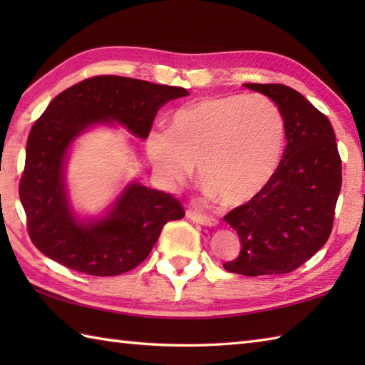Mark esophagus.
<instances>
[{
  "instance_id": "34e87169",
  "label": "esophagus",
  "mask_w": 365,
  "mask_h": 365,
  "mask_svg": "<svg viewBox=\"0 0 365 365\" xmlns=\"http://www.w3.org/2000/svg\"><path fill=\"white\" fill-rule=\"evenodd\" d=\"M187 218H190L195 222L202 224V226H216V224H218V220H216L215 216L196 212V210H192V208H188L187 210Z\"/></svg>"
}]
</instances>
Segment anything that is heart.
Segmentation results:
<instances>
[{
	"label": "heart",
	"instance_id": "1",
	"mask_svg": "<svg viewBox=\"0 0 365 365\" xmlns=\"http://www.w3.org/2000/svg\"><path fill=\"white\" fill-rule=\"evenodd\" d=\"M284 138V118L273 100L221 96L177 110L169 128H152L145 152L168 188L187 182L197 163L208 191L224 204L242 205L259 196L276 174Z\"/></svg>",
	"mask_w": 365,
	"mask_h": 365
}]
</instances>
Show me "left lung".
Returning <instances> with one entry per match:
<instances>
[{"label":"left lung","mask_w":365,"mask_h":365,"mask_svg":"<svg viewBox=\"0 0 365 365\" xmlns=\"http://www.w3.org/2000/svg\"><path fill=\"white\" fill-rule=\"evenodd\" d=\"M282 113L287 145L276 174L259 196L224 220L242 240L224 263L243 276L292 273L328 242L342 187V160L329 119L285 84L246 83Z\"/></svg>","instance_id":"1"}]
</instances>
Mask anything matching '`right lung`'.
I'll return each mask as SVG.
<instances>
[{"instance_id": "obj_1", "label": "right lung", "mask_w": 365, "mask_h": 365, "mask_svg": "<svg viewBox=\"0 0 365 365\" xmlns=\"http://www.w3.org/2000/svg\"><path fill=\"white\" fill-rule=\"evenodd\" d=\"M188 94L168 84L98 75L51 100L29 131L19 188L28 234L38 251L91 276H118L145 260L163 226L185 216L180 200L131 183L103 220L80 222L67 204L66 153L81 131L98 122L115 120L147 138L160 106Z\"/></svg>"}]
</instances>
